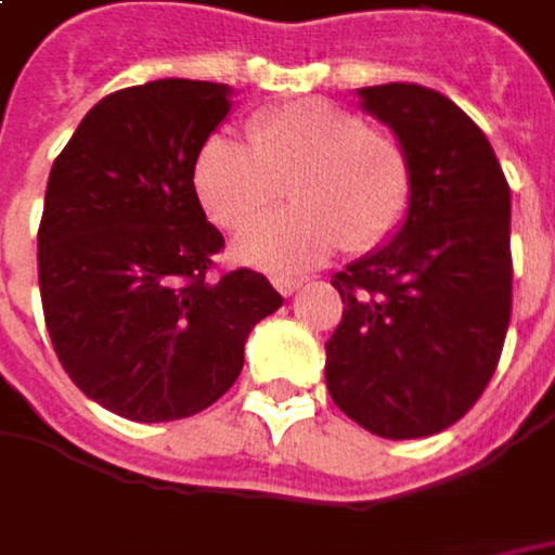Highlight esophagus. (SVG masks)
Wrapping results in <instances>:
<instances>
[{
    "label": "esophagus",
    "instance_id": "esophagus-1",
    "mask_svg": "<svg viewBox=\"0 0 555 555\" xmlns=\"http://www.w3.org/2000/svg\"><path fill=\"white\" fill-rule=\"evenodd\" d=\"M274 287L281 289L284 296H293L296 289L302 287V278H274Z\"/></svg>",
    "mask_w": 555,
    "mask_h": 555
}]
</instances>
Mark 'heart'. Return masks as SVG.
I'll list each match as a JSON object with an SVG mask.
<instances>
[{
  "instance_id": "1",
  "label": "heart",
  "mask_w": 555,
  "mask_h": 555,
  "mask_svg": "<svg viewBox=\"0 0 555 555\" xmlns=\"http://www.w3.org/2000/svg\"><path fill=\"white\" fill-rule=\"evenodd\" d=\"M246 132L249 144L206 139L194 163V191L224 231H244L288 188L294 209L249 229L234 246L246 266L302 271L336 246L364 256L404 222L414 194L411 157L352 107L302 98L259 111Z\"/></svg>"
}]
</instances>
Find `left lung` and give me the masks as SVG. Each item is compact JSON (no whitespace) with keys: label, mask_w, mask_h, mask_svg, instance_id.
Listing matches in <instances>:
<instances>
[{"label":"left lung","mask_w":555,"mask_h":555,"mask_svg":"<svg viewBox=\"0 0 555 555\" xmlns=\"http://www.w3.org/2000/svg\"><path fill=\"white\" fill-rule=\"evenodd\" d=\"M414 172L411 209L383 249L333 274L343 321L327 392L383 438L436 436L498 371L513 311L509 184L479 126L416 82L361 89Z\"/></svg>","instance_id":"left-lung-1"}]
</instances>
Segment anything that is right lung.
<instances>
[{
    "mask_svg": "<svg viewBox=\"0 0 555 555\" xmlns=\"http://www.w3.org/2000/svg\"><path fill=\"white\" fill-rule=\"evenodd\" d=\"M231 107L203 79L101 98L57 154L36 234L42 314L61 367L101 408L166 423L241 376L249 331L281 309L266 274L216 271L194 163Z\"/></svg>",
    "mask_w": 555,
    "mask_h": 555,
    "instance_id": "add662e5",
    "label": "right lung"
}]
</instances>
